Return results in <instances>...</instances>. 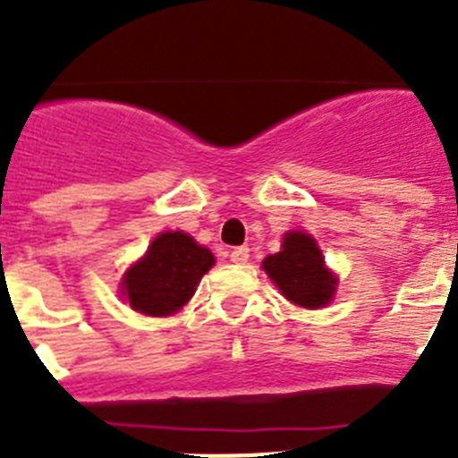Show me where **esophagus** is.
Returning a JSON list of instances; mask_svg holds the SVG:
<instances>
[{
	"label": "esophagus",
	"mask_w": 458,
	"mask_h": 458,
	"mask_svg": "<svg viewBox=\"0 0 458 458\" xmlns=\"http://www.w3.org/2000/svg\"><path fill=\"white\" fill-rule=\"evenodd\" d=\"M229 259H232V264H248L250 248H248V245H241V248L232 250V254H229Z\"/></svg>",
	"instance_id": "1"
}]
</instances>
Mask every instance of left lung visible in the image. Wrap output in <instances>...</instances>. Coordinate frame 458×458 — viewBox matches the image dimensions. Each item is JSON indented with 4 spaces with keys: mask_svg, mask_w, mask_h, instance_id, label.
<instances>
[{
    "mask_svg": "<svg viewBox=\"0 0 458 458\" xmlns=\"http://www.w3.org/2000/svg\"><path fill=\"white\" fill-rule=\"evenodd\" d=\"M264 270L279 293L293 305L318 310L335 298L337 277L323 261L317 241L305 232H289L282 250L264 259Z\"/></svg>",
    "mask_w": 458,
    "mask_h": 458,
    "instance_id": "obj_1",
    "label": "left lung"
}]
</instances>
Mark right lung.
I'll return each instance as SVG.
<instances>
[{"mask_svg": "<svg viewBox=\"0 0 458 458\" xmlns=\"http://www.w3.org/2000/svg\"><path fill=\"white\" fill-rule=\"evenodd\" d=\"M213 264V252L188 233H157L147 254L125 270L121 295L140 314L169 317L192 298Z\"/></svg>", "mask_w": 458, "mask_h": 458, "instance_id": "1", "label": "right lung"}]
</instances>
